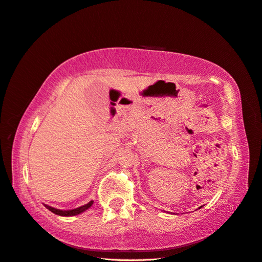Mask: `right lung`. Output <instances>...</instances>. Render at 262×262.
Listing matches in <instances>:
<instances>
[{
    "mask_svg": "<svg viewBox=\"0 0 262 262\" xmlns=\"http://www.w3.org/2000/svg\"><path fill=\"white\" fill-rule=\"evenodd\" d=\"M93 203H94V201L92 200V201H90L89 204H86V205H84V206H80V207L76 208V209H72V210H59V209H55V208H53V207H50V206H48V205H45V207L48 208L49 210H51L53 213L58 214V216L69 217V216H75V214H78V213H80V212L85 211L86 209H89V208L93 205Z\"/></svg>",
    "mask_w": 262,
    "mask_h": 262,
    "instance_id": "add662e5",
    "label": "right lung"
}]
</instances>
